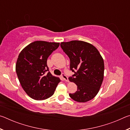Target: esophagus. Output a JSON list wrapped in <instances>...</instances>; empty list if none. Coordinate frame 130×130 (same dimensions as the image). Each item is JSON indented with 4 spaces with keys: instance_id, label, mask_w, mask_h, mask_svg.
<instances>
[{
    "instance_id": "34e87169",
    "label": "esophagus",
    "mask_w": 130,
    "mask_h": 130,
    "mask_svg": "<svg viewBox=\"0 0 130 130\" xmlns=\"http://www.w3.org/2000/svg\"><path fill=\"white\" fill-rule=\"evenodd\" d=\"M62 77L63 78V80L64 81H67V82H68V81H69V80H68V77L65 75V74H63V73L62 74Z\"/></svg>"
}]
</instances>
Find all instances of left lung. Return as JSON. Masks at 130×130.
Segmentation results:
<instances>
[{"mask_svg": "<svg viewBox=\"0 0 130 130\" xmlns=\"http://www.w3.org/2000/svg\"><path fill=\"white\" fill-rule=\"evenodd\" d=\"M60 46L70 59V70L74 72L69 80L77 86V91L69 96L80 103L93 99L104 78V61L99 52L92 44L82 41L62 42Z\"/></svg>", "mask_w": 130, "mask_h": 130, "instance_id": "left-lung-1", "label": "left lung"}]
</instances>
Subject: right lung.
Masks as SVG:
<instances>
[{
	"label": "right lung",
	"mask_w": 130,
	"mask_h": 130,
	"mask_svg": "<svg viewBox=\"0 0 130 130\" xmlns=\"http://www.w3.org/2000/svg\"><path fill=\"white\" fill-rule=\"evenodd\" d=\"M60 43L37 41L22 50L15 70L22 87L31 98L43 100L51 97L60 79L49 72L47 60Z\"/></svg>",
	"instance_id": "right-lung-1"
}]
</instances>
